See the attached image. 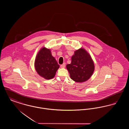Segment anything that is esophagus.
<instances>
[{"label": "esophagus", "instance_id": "esophagus-1", "mask_svg": "<svg viewBox=\"0 0 129 129\" xmlns=\"http://www.w3.org/2000/svg\"><path fill=\"white\" fill-rule=\"evenodd\" d=\"M65 66H66V64H65V63H64L63 64L60 65V67L61 68H64L65 67Z\"/></svg>", "mask_w": 129, "mask_h": 129}]
</instances>
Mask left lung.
<instances>
[{"instance_id": "1", "label": "left lung", "mask_w": 129, "mask_h": 129, "mask_svg": "<svg viewBox=\"0 0 129 129\" xmlns=\"http://www.w3.org/2000/svg\"><path fill=\"white\" fill-rule=\"evenodd\" d=\"M66 68L71 78L78 83H82L88 80L95 69L91 56L83 48L74 52L72 57L71 63L67 64Z\"/></svg>"}]
</instances>
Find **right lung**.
<instances>
[{
	"label": "right lung",
	"mask_w": 129,
	"mask_h": 129,
	"mask_svg": "<svg viewBox=\"0 0 129 129\" xmlns=\"http://www.w3.org/2000/svg\"><path fill=\"white\" fill-rule=\"evenodd\" d=\"M34 65L37 73L45 79L54 78L59 68L50 49L45 47L42 48L38 53Z\"/></svg>",
	"instance_id": "add662e5"
}]
</instances>
